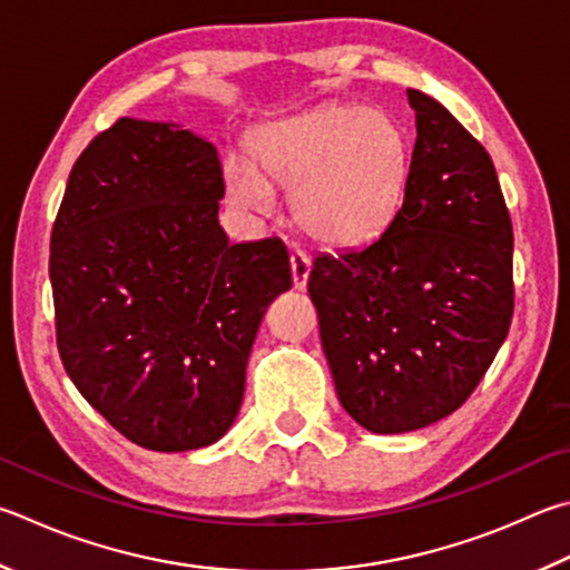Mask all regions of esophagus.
Masks as SVG:
<instances>
[{
	"label": "esophagus",
	"instance_id": "1",
	"mask_svg": "<svg viewBox=\"0 0 570 570\" xmlns=\"http://www.w3.org/2000/svg\"><path fill=\"white\" fill-rule=\"evenodd\" d=\"M308 274H312V258H308V254L302 252V249L292 252V278H294V288H298V292H304L306 282H308Z\"/></svg>",
	"mask_w": 570,
	"mask_h": 570
}]
</instances>
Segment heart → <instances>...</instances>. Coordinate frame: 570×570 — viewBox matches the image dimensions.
Returning <instances> with one entry per match:
<instances>
[{"instance_id": "heart-1", "label": "heart", "mask_w": 570, "mask_h": 570, "mask_svg": "<svg viewBox=\"0 0 570 570\" xmlns=\"http://www.w3.org/2000/svg\"><path fill=\"white\" fill-rule=\"evenodd\" d=\"M249 154L252 161H224L232 204L264 214L274 206L272 184L284 186L294 222L336 249L376 239L406 191V137L376 109L324 107L262 124Z\"/></svg>"}]
</instances>
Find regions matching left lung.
Segmentation results:
<instances>
[{
	"instance_id": "obj_1",
	"label": "left lung",
	"mask_w": 570,
	"mask_h": 570,
	"mask_svg": "<svg viewBox=\"0 0 570 570\" xmlns=\"http://www.w3.org/2000/svg\"><path fill=\"white\" fill-rule=\"evenodd\" d=\"M416 144L386 232L314 258L308 296L341 406L371 433H406L456 411L513 316V229L493 161L419 89Z\"/></svg>"
}]
</instances>
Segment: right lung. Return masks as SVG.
I'll return each instance as SVG.
<instances>
[{"label": "right lung", "mask_w": 570, "mask_h": 570, "mask_svg": "<svg viewBox=\"0 0 570 570\" xmlns=\"http://www.w3.org/2000/svg\"><path fill=\"white\" fill-rule=\"evenodd\" d=\"M214 144L119 119L69 174L49 278L61 364L121 436L212 446L242 409L268 304L292 288L282 239L229 244Z\"/></svg>", "instance_id": "add662e5"}]
</instances>
